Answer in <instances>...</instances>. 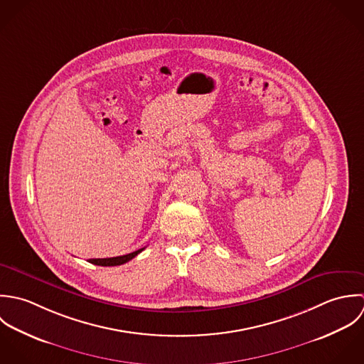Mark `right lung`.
I'll return each instance as SVG.
<instances>
[{"instance_id":"add662e5","label":"right lung","mask_w":364,"mask_h":364,"mask_svg":"<svg viewBox=\"0 0 364 364\" xmlns=\"http://www.w3.org/2000/svg\"><path fill=\"white\" fill-rule=\"evenodd\" d=\"M145 249V247H144ZM144 249H139L136 252H132L129 255H124V256H118V257H109V259H90L88 262L97 266H121L129 260H132L135 256H138Z\"/></svg>"}]
</instances>
